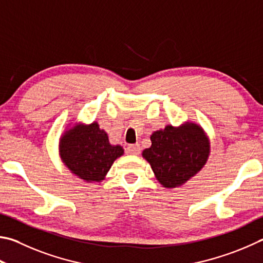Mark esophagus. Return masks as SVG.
<instances>
[{
  "mask_svg": "<svg viewBox=\"0 0 263 263\" xmlns=\"http://www.w3.org/2000/svg\"><path fill=\"white\" fill-rule=\"evenodd\" d=\"M126 151H127L128 154L138 155V154H140V151H141V148H140V145H139V144H135V145H128V146H127V148H126Z\"/></svg>",
  "mask_w": 263,
  "mask_h": 263,
  "instance_id": "esophagus-1",
  "label": "esophagus"
}]
</instances>
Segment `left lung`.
Here are the masks:
<instances>
[{"label":"left lung","mask_w":263,"mask_h":263,"mask_svg":"<svg viewBox=\"0 0 263 263\" xmlns=\"http://www.w3.org/2000/svg\"><path fill=\"white\" fill-rule=\"evenodd\" d=\"M151 140L152 146L142 152V156L164 187H177L198 174L211 151L208 138L194 123L179 127L168 125L153 133Z\"/></svg>","instance_id":"left-lung-1"}]
</instances>
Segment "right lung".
<instances>
[{
    "mask_svg": "<svg viewBox=\"0 0 263 263\" xmlns=\"http://www.w3.org/2000/svg\"><path fill=\"white\" fill-rule=\"evenodd\" d=\"M123 153L121 146L109 144L107 133L100 130L97 122L70 128L60 141L63 163L86 181L103 180L114 161Z\"/></svg>",
    "mask_w": 263,
    "mask_h": 263,
    "instance_id": "1",
    "label": "right lung"
}]
</instances>
